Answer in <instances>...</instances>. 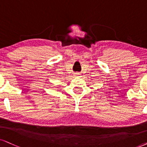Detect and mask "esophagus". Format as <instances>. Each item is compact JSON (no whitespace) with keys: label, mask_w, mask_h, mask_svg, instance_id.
Here are the masks:
<instances>
[{"label":"esophagus","mask_w":147,"mask_h":147,"mask_svg":"<svg viewBox=\"0 0 147 147\" xmlns=\"http://www.w3.org/2000/svg\"><path fill=\"white\" fill-rule=\"evenodd\" d=\"M81 75H80L79 72H75V75H74V76H75V77H80L81 76H80Z\"/></svg>","instance_id":"obj_1"}]
</instances>
